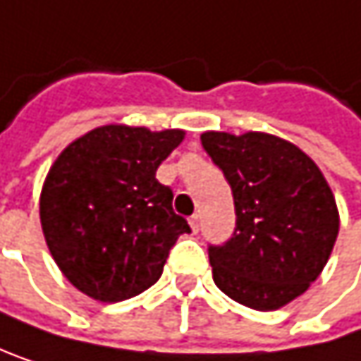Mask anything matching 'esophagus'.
<instances>
[{
	"label": "esophagus",
	"mask_w": 361,
	"mask_h": 361,
	"mask_svg": "<svg viewBox=\"0 0 361 361\" xmlns=\"http://www.w3.org/2000/svg\"><path fill=\"white\" fill-rule=\"evenodd\" d=\"M189 225H191V231L197 233V231H200V214H193V216L189 219Z\"/></svg>",
	"instance_id": "34e87169"
}]
</instances>
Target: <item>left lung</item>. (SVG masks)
<instances>
[{
    "instance_id": "8db88e82",
    "label": "left lung",
    "mask_w": 361,
    "mask_h": 361,
    "mask_svg": "<svg viewBox=\"0 0 361 361\" xmlns=\"http://www.w3.org/2000/svg\"><path fill=\"white\" fill-rule=\"evenodd\" d=\"M202 145L231 185L238 216L233 238L208 248L214 283L257 311L288 305L317 279L338 235L322 170L265 132H204Z\"/></svg>"
}]
</instances>
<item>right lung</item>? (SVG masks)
I'll use <instances>...</instances> for the list:
<instances>
[{"instance_id":"add662e5","label":"right lung","mask_w":361,"mask_h":361,"mask_svg":"<svg viewBox=\"0 0 361 361\" xmlns=\"http://www.w3.org/2000/svg\"><path fill=\"white\" fill-rule=\"evenodd\" d=\"M183 130L100 126L73 140L52 164L39 219L63 275L100 302L151 288L178 235L191 233L172 210V189L155 178L183 142Z\"/></svg>"}]
</instances>
